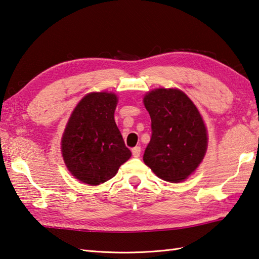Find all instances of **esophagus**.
<instances>
[{"label":"esophagus","mask_w":259,"mask_h":259,"mask_svg":"<svg viewBox=\"0 0 259 259\" xmlns=\"http://www.w3.org/2000/svg\"><path fill=\"white\" fill-rule=\"evenodd\" d=\"M140 154H141V148H140V147L137 146V147H135V148H133V156L136 157V158H137V157H139Z\"/></svg>","instance_id":"1"}]
</instances>
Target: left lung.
<instances>
[{"instance_id": "obj_1", "label": "left lung", "mask_w": 259, "mask_h": 259, "mask_svg": "<svg viewBox=\"0 0 259 259\" xmlns=\"http://www.w3.org/2000/svg\"><path fill=\"white\" fill-rule=\"evenodd\" d=\"M144 103L151 119V138L144 161L159 179L180 183L196 169L207 146L206 129L196 106L175 89H157Z\"/></svg>"}]
</instances>
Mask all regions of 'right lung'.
<instances>
[{"label":"right lung","instance_id":"1","mask_svg":"<svg viewBox=\"0 0 259 259\" xmlns=\"http://www.w3.org/2000/svg\"><path fill=\"white\" fill-rule=\"evenodd\" d=\"M116 102L112 93H90L80 100L66 125L62 139L65 164L83 183H104L131 157L114 121Z\"/></svg>","mask_w":259,"mask_h":259}]
</instances>
